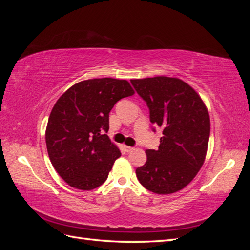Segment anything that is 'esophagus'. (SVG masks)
<instances>
[{
	"instance_id": "1",
	"label": "esophagus",
	"mask_w": 250,
	"mask_h": 250,
	"mask_svg": "<svg viewBox=\"0 0 250 250\" xmlns=\"http://www.w3.org/2000/svg\"><path fill=\"white\" fill-rule=\"evenodd\" d=\"M124 149H125V151L126 152H130V151H132L134 148L133 147H129V146H124Z\"/></svg>"
}]
</instances>
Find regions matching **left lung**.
<instances>
[{"label":"left lung","mask_w":250,"mask_h":250,"mask_svg":"<svg viewBox=\"0 0 250 250\" xmlns=\"http://www.w3.org/2000/svg\"><path fill=\"white\" fill-rule=\"evenodd\" d=\"M147 102L150 122L163 127L157 150H146L147 162L135 173L147 190L168 195L187 187L206 161L210 121L196 90L177 77L131 79Z\"/></svg>","instance_id":"left-lung-1"}]
</instances>
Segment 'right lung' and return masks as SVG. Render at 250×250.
Here are the masks:
<instances>
[{
  "mask_svg": "<svg viewBox=\"0 0 250 250\" xmlns=\"http://www.w3.org/2000/svg\"><path fill=\"white\" fill-rule=\"evenodd\" d=\"M134 95L123 79L94 78L72 85L53 106L46 128L50 161L65 183L89 191L108 177L121 151L107 134L109 112Z\"/></svg>",
  "mask_w": 250,
  "mask_h": 250,
  "instance_id": "obj_1",
  "label": "right lung"
}]
</instances>
